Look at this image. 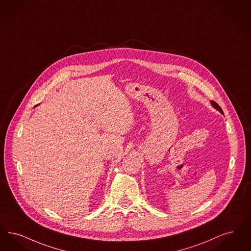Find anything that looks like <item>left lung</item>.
<instances>
[{
    "label": "left lung",
    "mask_w": 251,
    "mask_h": 251,
    "mask_svg": "<svg viewBox=\"0 0 251 251\" xmlns=\"http://www.w3.org/2000/svg\"><path fill=\"white\" fill-rule=\"evenodd\" d=\"M211 105L215 108V109H217L218 111H220L221 112V114L223 115V111H222V109L221 108V106L216 102V101H214V100H211Z\"/></svg>",
    "instance_id": "left-lung-1"
}]
</instances>
